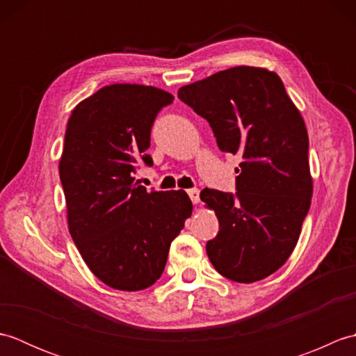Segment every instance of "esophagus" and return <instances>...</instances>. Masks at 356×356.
<instances>
[{
	"instance_id": "obj_1",
	"label": "esophagus",
	"mask_w": 356,
	"mask_h": 356,
	"mask_svg": "<svg viewBox=\"0 0 356 356\" xmlns=\"http://www.w3.org/2000/svg\"><path fill=\"white\" fill-rule=\"evenodd\" d=\"M188 195H190V199L193 200L194 205H197V203L200 202V191L197 190V188H191V190L186 191Z\"/></svg>"
}]
</instances>
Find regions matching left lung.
I'll return each instance as SVG.
<instances>
[{
    "instance_id": "1",
    "label": "left lung",
    "mask_w": 356,
    "mask_h": 356,
    "mask_svg": "<svg viewBox=\"0 0 356 356\" xmlns=\"http://www.w3.org/2000/svg\"><path fill=\"white\" fill-rule=\"evenodd\" d=\"M225 153L240 154L236 195L203 190L218 234L207 243L218 274L254 283L274 274L297 245L312 197L305 120L277 73L238 65L180 87Z\"/></svg>"
}]
</instances>
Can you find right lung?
Returning <instances> with one entry per match:
<instances>
[{
    "mask_svg": "<svg viewBox=\"0 0 356 356\" xmlns=\"http://www.w3.org/2000/svg\"><path fill=\"white\" fill-rule=\"evenodd\" d=\"M174 96L139 84H111L73 108L59 177L70 236L90 270L119 291H142L165 269L171 241L193 213L188 194L147 191L134 182L157 113Z\"/></svg>",
    "mask_w": 356,
    "mask_h": 356,
    "instance_id": "obj_1",
    "label": "right lung"
}]
</instances>
